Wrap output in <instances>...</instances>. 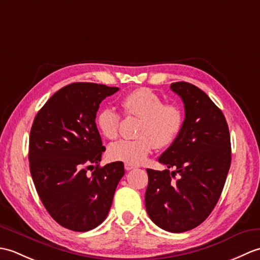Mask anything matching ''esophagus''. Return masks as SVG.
Segmentation results:
<instances>
[{"label":"esophagus","instance_id":"obj_1","mask_svg":"<svg viewBox=\"0 0 260 260\" xmlns=\"http://www.w3.org/2000/svg\"><path fill=\"white\" fill-rule=\"evenodd\" d=\"M134 169H136L135 165H133V164H128V163H125V170H126V171H131V170H134Z\"/></svg>","mask_w":260,"mask_h":260}]
</instances>
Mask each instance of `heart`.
Segmentation results:
<instances>
[{
    "instance_id": "b5f03b06",
    "label": "heart",
    "mask_w": 260,
    "mask_h": 260,
    "mask_svg": "<svg viewBox=\"0 0 260 260\" xmlns=\"http://www.w3.org/2000/svg\"><path fill=\"white\" fill-rule=\"evenodd\" d=\"M125 116L139 117L134 140H123L108 148L113 161L137 165L145 161L154 147L165 148L173 144L183 128L184 115L179 105L163 103L150 88H137L120 99ZM120 116L110 108H104L96 116V126L105 139L118 136Z\"/></svg>"
}]
</instances>
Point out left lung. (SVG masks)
Instances as JSON below:
<instances>
[{
  "label": "left lung",
  "mask_w": 260,
  "mask_h": 260,
  "mask_svg": "<svg viewBox=\"0 0 260 260\" xmlns=\"http://www.w3.org/2000/svg\"><path fill=\"white\" fill-rule=\"evenodd\" d=\"M170 88L183 102L185 118L158 162L175 170H146L145 207L159 228L184 233L201 224L221 196L231 163L230 134L222 112L200 88L185 81Z\"/></svg>",
  "instance_id": "1"
}]
</instances>
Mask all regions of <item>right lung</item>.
I'll use <instances>...</instances> for the list:
<instances>
[{
	"instance_id": "1",
	"label": "right lung",
	"mask_w": 260,
	"mask_h": 260,
	"mask_svg": "<svg viewBox=\"0 0 260 260\" xmlns=\"http://www.w3.org/2000/svg\"><path fill=\"white\" fill-rule=\"evenodd\" d=\"M116 91L117 87L74 82L52 95L33 120L29 143L32 180L49 214L67 229L82 233L101 224L125 173L119 161L99 167L106 148L96 114L99 104Z\"/></svg>"
}]
</instances>
